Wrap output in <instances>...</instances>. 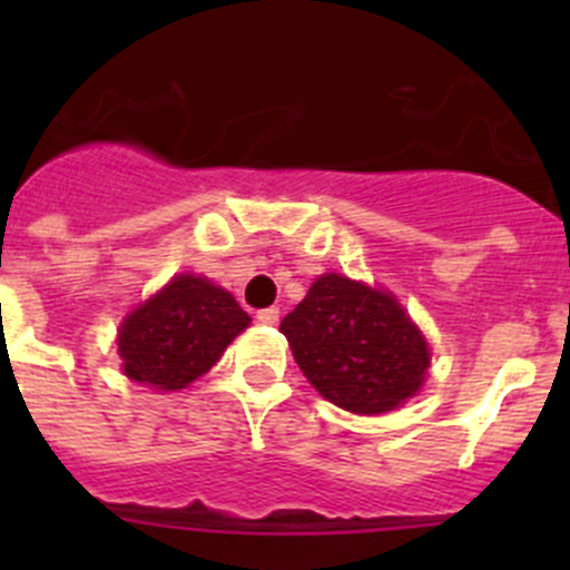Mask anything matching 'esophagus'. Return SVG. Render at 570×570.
Listing matches in <instances>:
<instances>
[{"label": "esophagus", "mask_w": 570, "mask_h": 570, "mask_svg": "<svg viewBox=\"0 0 570 570\" xmlns=\"http://www.w3.org/2000/svg\"><path fill=\"white\" fill-rule=\"evenodd\" d=\"M278 308L275 306H269V308H262V312L256 314V320L262 322V325H275V322H278Z\"/></svg>", "instance_id": "esophagus-1"}]
</instances>
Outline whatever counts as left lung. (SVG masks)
Returning a JSON list of instances; mask_svg holds the SVG:
<instances>
[{
  "label": "left lung",
  "instance_id": "1",
  "mask_svg": "<svg viewBox=\"0 0 570 570\" xmlns=\"http://www.w3.org/2000/svg\"><path fill=\"white\" fill-rule=\"evenodd\" d=\"M281 333L308 383L361 416L400 407L428 375V338L396 297L347 275H320Z\"/></svg>",
  "mask_w": 570,
  "mask_h": 570
}]
</instances>
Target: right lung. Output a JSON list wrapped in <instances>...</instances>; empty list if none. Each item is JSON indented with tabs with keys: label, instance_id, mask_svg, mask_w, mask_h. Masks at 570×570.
Returning a JSON list of instances; mask_svg holds the SVG:
<instances>
[{
	"label": "right lung",
	"instance_id": "obj_1",
	"mask_svg": "<svg viewBox=\"0 0 570 570\" xmlns=\"http://www.w3.org/2000/svg\"><path fill=\"white\" fill-rule=\"evenodd\" d=\"M250 325L232 292L181 273L135 308L118 331L124 375L157 392H178L220 361Z\"/></svg>",
	"mask_w": 570,
	"mask_h": 570
}]
</instances>
